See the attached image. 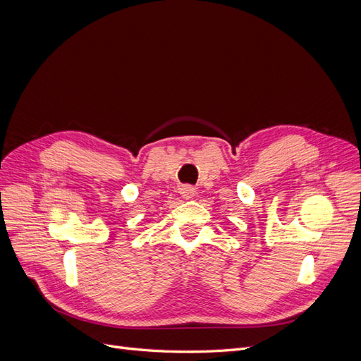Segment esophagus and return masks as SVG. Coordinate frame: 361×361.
I'll use <instances>...</instances> for the list:
<instances>
[{
  "label": "esophagus",
  "mask_w": 361,
  "mask_h": 361,
  "mask_svg": "<svg viewBox=\"0 0 361 361\" xmlns=\"http://www.w3.org/2000/svg\"><path fill=\"white\" fill-rule=\"evenodd\" d=\"M179 192H180V195H182V199L190 200V199H192L194 195H195V188L190 187V185H183V187H180Z\"/></svg>",
  "instance_id": "34e87169"
}]
</instances>
